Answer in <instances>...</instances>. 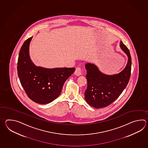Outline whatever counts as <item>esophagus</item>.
Here are the masks:
<instances>
[{
  "mask_svg": "<svg viewBox=\"0 0 148 148\" xmlns=\"http://www.w3.org/2000/svg\"><path fill=\"white\" fill-rule=\"evenodd\" d=\"M75 75H82V68L80 67H77L75 71Z\"/></svg>",
  "mask_w": 148,
  "mask_h": 148,
  "instance_id": "1",
  "label": "esophagus"
}]
</instances>
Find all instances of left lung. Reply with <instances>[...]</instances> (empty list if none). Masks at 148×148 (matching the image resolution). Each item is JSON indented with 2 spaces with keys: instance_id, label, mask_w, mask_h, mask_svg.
<instances>
[{
  "instance_id": "8db88e82",
  "label": "left lung",
  "mask_w": 148,
  "mask_h": 148,
  "mask_svg": "<svg viewBox=\"0 0 148 148\" xmlns=\"http://www.w3.org/2000/svg\"><path fill=\"white\" fill-rule=\"evenodd\" d=\"M120 47L128 57L125 69L119 74L109 75L101 73L94 64L87 63V88L85 98L88 104L96 108L107 107L115 101L127 85L131 76V57L128 48L121 41Z\"/></svg>"
}]
</instances>
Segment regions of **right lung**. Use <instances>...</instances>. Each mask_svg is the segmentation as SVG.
<instances>
[{
	"instance_id": "obj_1",
	"label": "right lung",
	"mask_w": 148,
	"mask_h": 148,
	"mask_svg": "<svg viewBox=\"0 0 148 148\" xmlns=\"http://www.w3.org/2000/svg\"><path fill=\"white\" fill-rule=\"evenodd\" d=\"M32 38L24 42L19 51L18 75L28 97L38 104H48L59 96L64 83L74 73L75 68L46 69L35 66L29 56Z\"/></svg>"
}]
</instances>
